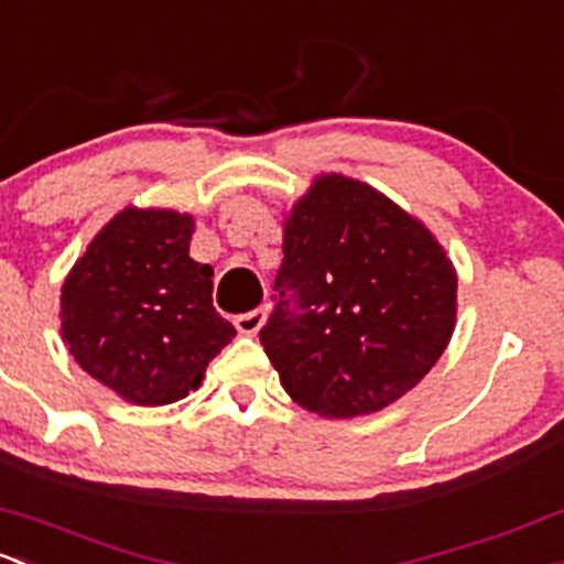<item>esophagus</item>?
<instances>
[{
    "label": "esophagus",
    "mask_w": 564,
    "mask_h": 564,
    "mask_svg": "<svg viewBox=\"0 0 564 564\" xmlns=\"http://www.w3.org/2000/svg\"><path fill=\"white\" fill-rule=\"evenodd\" d=\"M264 318H267V313L262 311V307H257V311L237 316L235 327H237V332H240V335H257V332L262 329Z\"/></svg>",
    "instance_id": "esophagus-1"
}]
</instances>
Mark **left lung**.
Wrapping results in <instances>:
<instances>
[{"instance_id":"obj_1","label":"left lung","mask_w":564,"mask_h":564,"mask_svg":"<svg viewBox=\"0 0 564 564\" xmlns=\"http://www.w3.org/2000/svg\"><path fill=\"white\" fill-rule=\"evenodd\" d=\"M275 292L259 340L286 394L327 419L400 400L456 327L446 248L387 194L340 173L313 177L283 216Z\"/></svg>"}]
</instances>
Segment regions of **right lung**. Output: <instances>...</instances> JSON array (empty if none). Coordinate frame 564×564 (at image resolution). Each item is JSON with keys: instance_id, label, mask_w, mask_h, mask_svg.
Segmentation results:
<instances>
[{"instance_id": "obj_1", "label": "right lung", "mask_w": 564, "mask_h": 564, "mask_svg": "<svg viewBox=\"0 0 564 564\" xmlns=\"http://www.w3.org/2000/svg\"><path fill=\"white\" fill-rule=\"evenodd\" d=\"M192 213L123 207L62 283V337L75 361L132 405L183 400L235 337L213 307V267L188 257Z\"/></svg>"}]
</instances>
